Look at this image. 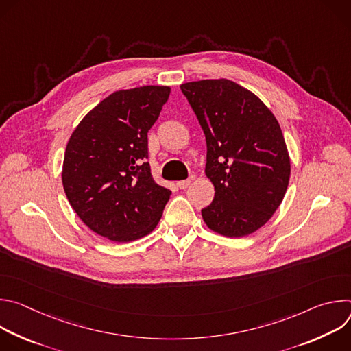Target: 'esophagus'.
Masks as SVG:
<instances>
[{"mask_svg":"<svg viewBox=\"0 0 351 351\" xmlns=\"http://www.w3.org/2000/svg\"><path fill=\"white\" fill-rule=\"evenodd\" d=\"M194 180V178L191 176V178H189V179H186V180H180V182H178L176 183V186L179 187V189H182V190H184V189H187L190 184H191V182Z\"/></svg>","mask_w":351,"mask_h":351,"instance_id":"34e87169","label":"esophagus"}]
</instances>
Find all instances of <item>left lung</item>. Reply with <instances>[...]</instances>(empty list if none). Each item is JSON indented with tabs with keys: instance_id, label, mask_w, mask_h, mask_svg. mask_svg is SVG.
Returning a JSON list of instances; mask_svg holds the SVG:
<instances>
[{
	"instance_id": "1",
	"label": "left lung",
	"mask_w": 351,
	"mask_h": 351,
	"mask_svg": "<svg viewBox=\"0 0 351 351\" xmlns=\"http://www.w3.org/2000/svg\"><path fill=\"white\" fill-rule=\"evenodd\" d=\"M207 141L206 175L215 189L202 210L207 226L243 237L264 226L280 206L290 158L280 126L261 99L228 79L180 86Z\"/></svg>"
}]
</instances>
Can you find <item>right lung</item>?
Masks as SVG:
<instances>
[{
    "label": "right lung",
    "mask_w": 351,
    "mask_h": 351,
    "mask_svg": "<svg viewBox=\"0 0 351 351\" xmlns=\"http://www.w3.org/2000/svg\"><path fill=\"white\" fill-rule=\"evenodd\" d=\"M171 87L119 90L76 126L65 149L62 184L77 217L117 243L137 240L158 225L171 190L152 176L147 133Z\"/></svg>",
    "instance_id": "add662e5"
}]
</instances>
